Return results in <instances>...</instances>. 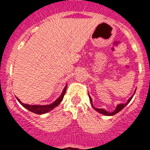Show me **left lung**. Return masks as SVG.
Masks as SVG:
<instances>
[{
	"label": "left lung",
	"mask_w": 150,
	"mask_h": 150,
	"mask_svg": "<svg viewBox=\"0 0 150 150\" xmlns=\"http://www.w3.org/2000/svg\"><path fill=\"white\" fill-rule=\"evenodd\" d=\"M133 96H134V95H132V96L131 97V98H130L129 99H128V101H127L126 104H119V105H118L117 107H116V110H115L113 111V112H107V111H106L105 110H104V109H98V108H95V107H94L93 105H92V100H91V97H90L89 95H88V97H89V99H90V101H91V106L93 107L94 109H95L96 111H98V112H100V113H102V114L106 115V116H112V115L116 114L117 112H120V111H121L122 110L123 108H124V107H125V106H126L127 104H128L130 101H131V100H132V98H133Z\"/></svg>",
	"instance_id": "left-lung-1"
}]
</instances>
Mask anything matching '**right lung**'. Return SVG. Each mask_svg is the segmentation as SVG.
<instances>
[{
    "instance_id": "obj_1",
    "label": "right lung",
    "mask_w": 150,
    "mask_h": 150,
    "mask_svg": "<svg viewBox=\"0 0 150 150\" xmlns=\"http://www.w3.org/2000/svg\"><path fill=\"white\" fill-rule=\"evenodd\" d=\"M67 85L65 87H64L63 91H62V95H60V97H59V98L57 99L55 102H53L52 104H50V105H41V106H40V105H29V104H23V103H22V102L19 100V99H18V98H17V100H18V102H19V103H20V104H22V105L25 108H26L27 110H28L30 111V112H34V113H36V114H43V113L48 112L49 111H50V110H52V109H54L55 107H57V106L60 104L61 101H62V99H63L64 96V94H65V92H66V89H67Z\"/></svg>"
}]
</instances>
